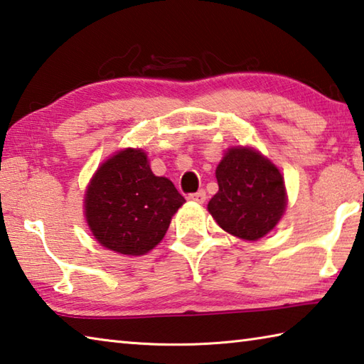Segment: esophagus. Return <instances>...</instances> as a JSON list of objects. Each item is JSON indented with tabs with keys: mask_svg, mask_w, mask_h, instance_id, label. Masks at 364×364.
I'll return each mask as SVG.
<instances>
[{
	"mask_svg": "<svg viewBox=\"0 0 364 364\" xmlns=\"http://www.w3.org/2000/svg\"><path fill=\"white\" fill-rule=\"evenodd\" d=\"M188 200L195 201V203H200V205H201V203L206 201V192H205V190H200V192H196V193H190Z\"/></svg>",
	"mask_w": 364,
	"mask_h": 364,
	"instance_id": "1",
	"label": "esophagus"
}]
</instances>
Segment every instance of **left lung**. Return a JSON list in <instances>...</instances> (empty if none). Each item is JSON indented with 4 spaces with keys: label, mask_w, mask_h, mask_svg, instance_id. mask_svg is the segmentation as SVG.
Wrapping results in <instances>:
<instances>
[{
    "label": "left lung",
    "mask_w": 364,
    "mask_h": 364,
    "mask_svg": "<svg viewBox=\"0 0 364 364\" xmlns=\"http://www.w3.org/2000/svg\"><path fill=\"white\" fill-rule=\"evenodd\" d=\"M219 192L208 209L225 232L259 240L282 219L284 182L269 159L251 149H230L215 169Z\"/></svg>",
    "instance_id": "obj_1"
}]
</instances>
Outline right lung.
<instances>
[{
  "instance_id": "right-lung-1",
  "label": "right lung",
  "mask_w": 364,
  "mask_h": 364,
  "mask_svg": "<svg viewBox=\"0 0 364 364\" xmlns=\"http://www.w3.org/2000/svg\"><path fill=\"white\" fill-rule=\"evenodd\" d=\"M183 203L169 178L153 174L142 150L126 149L95 172L86 192V220L102 246L140 256L163 240Z\"/></svg>"
}]
</instances>
